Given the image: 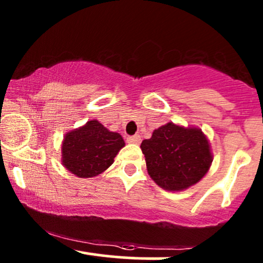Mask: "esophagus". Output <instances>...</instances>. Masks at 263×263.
Segmentation results:
<instances>
[{"label": "esophagus", "instance_id": "esophagus-1", "mask_svg": "<svg viewBox=\"0 0 263 263\" xmlns=\"http://www.w3.org/2000/svg\"><path fill=\"white\" fill-rule=\"evenodd\" d=\"M127 142H128V143H135V144H140V143H141V136H140V135H134V136H128V137H127Z\"/></svg>", "mask_w": 263, "mask_h": 263}]
</instances>
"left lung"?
<instances>
[{
	"label": "left lung",
	"mask_w": 263,
	"mask_h": 263,
	"mask_svg": "<svg viewBox=\"0 0 263 263\" xmlns=\"http://www.w3.org/2000/svg\"><path fill=\"white\" fill-rule=\"evenodd\" d=\"M141 149L151 178L167 190H183L198 183L213 162L209 142L200 129L172 122L142 141Z\"/></svg>",
	"instance_id": "8db88e82"
}]
</instances>
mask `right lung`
<instances>
[{
  "mask_svg": "<svg viewBox=\"0 0 263 263\" xmlns=\"http://www.w3.org/2000/svg\"><path fill=\"white\" fill-rule=\"evenodd\" d=\"M125 146L121 135L110 132L92 120L66 134L62 146L63 164L79 178H91L106 171Z\"/></svg>",
  "mask_w": 263,
  "mask_h": 263,
  "instance_id": "add662e5",
  "label": "right lung"
}]
</instances>
